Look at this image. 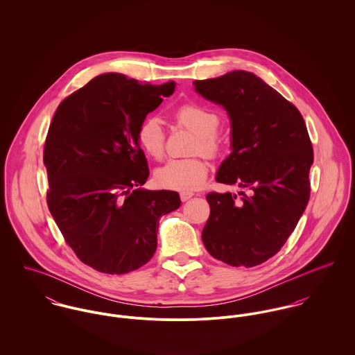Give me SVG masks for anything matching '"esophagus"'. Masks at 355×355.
<instances>
[{"instance_id": "34e87169", "label": "esophagus", "mask_w": 355, "mask_h": 355, "mask_svg": "<svg viewBox=\"0 0 355 355\" xmlns=\"http://www.w3.org/2000/svg\"><path fill=\"white\" fill-rule=\"evenodd\" d=\"M196 194L194 193H191V191H183V193H180V200L184 202V201H189L190 198H193Z\"/></svg>"}]
</instances>
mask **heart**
I'll return each instance as SVG.
<instances>
[{
  "label": "heart",
  "instance_id": "heart-1",
  "mask_svg": "<svg viewBox=\"0 0 355 355\" xmlns=\"http://www.w3.org/2000/svg\"><path fill=\"white\" fill-rule=\"evenodd\" d=\"M178 125L196 134L190 152L202 153L207 157H217L223 149V139L218 135L221 119L217 112L196 102L179 106L173 113ZM139 148L154 159H161L165 154V134L157 117L145 119L137 131ZM207 176V165L201 155L176 158L168 161L155 171V180L175 190L198 189Z\"/></svg>",
  "mask_w": 355,
  "mask_h": 355
}]
</instances>
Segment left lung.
Masks as SVG:
<instances>
[{
	"instance_id": "left-lung-1",
	"label": "left lung",
	"mask_w": 355,
	"mask_h": 355,
	"mask_svg": "<svg viewBox=\"0 0 355 355\" xmlns=\"http://www.w3.org/2000/svg\"><path fill=\"white\" fill-rule=\"evenodd\" d=\"M194 86L231 117L232 153L216 180L246 190L239 200L206 196L203 245L216 259L252 268L280 252L307 206L311 141L297 106L252 72L232 71Z\"/></svg>"
}]
</instances>
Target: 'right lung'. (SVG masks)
I'll return each instance as SVG.
<instances>
[{
    "label": "right lung",
    "mask_w": 355,
    "mask_h": 355,
    "mask_svg": "<svg viewBox=\"0 0 355 355\" xmlns=\"http://www.w3.org/2000/svg\"><path fill=\"white\" fill-rule=\"evenodd\" d=\"M175 82L103 73L58 105L45 141L46 201L64 241L93 269L123 275L152 259L159 217L178 209L171 190H144L148 161L137 141L146 114Z\"/></svg>",
    "instance_id": "add662e5"
}]
</instances>
